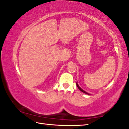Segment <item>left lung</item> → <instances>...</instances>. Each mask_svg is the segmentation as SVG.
Instances as JSON below:
<instances>
[{
	"mask_svg": "<svg viewBox=\"0 0 129 129\" xmlns=\"http://www.w3.org/2000/svg\"><path fill=\"white\" fill-rule=\"evenodd\" d=\"M76 85H77V86L78 87V89H80V90H81V91H82V92H83V93H85V94H89H89L88 93H87V92H86V91H85L84 90H82V89H81V88H80V87L79 86H78V85L77 84V83H76Z\"/></svg>",
	"mask_w": 129,
	"mask_h": 129,
	"instance_id": "1",
	"label": "left lung"
}]
</instances>
